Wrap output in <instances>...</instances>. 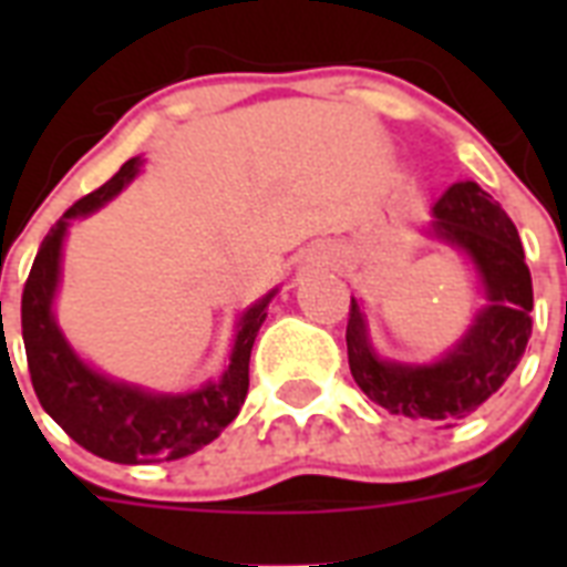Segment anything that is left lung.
Instances as JSON below:
<instances>
[{
  "mask_svg": "<svg viewBox=\"0 0 567 567\" xmlns=\"http://www.w3.org/2000/svg\"><path fill=\"white\" fill-rule=\"evenodd\" d=\"M432 238L465 252L483 282L488 306L467 332L432 364L379 359L355 297L347 320V359L355 385L396 417L453 426L497 394L533 336V279L518 229L501 203L476 182L444 190L430 223Z\"/></svg>",
  "mask_w": 567,
  "mask_h": 567,
  "instance_id": "left-lung-1",
  "label": "left lung"
}]
</instances>
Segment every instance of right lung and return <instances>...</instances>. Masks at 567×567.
I'll use <instances>...</instances> for the list:
<instances>
[{
    "label": "right lung",
    "mask_w": 567,
    "mask_h": 567,
    "mask_svg": "<svg viewBox=\"0 0 567 567\" xmlns=\"http://www.w3.org/2000/svg\"><path fill=\"white\" fill-rule=\"evenodd\" d=\"M141 171V158H128L102 188L82 196L49 229L40 244L31 274L22 288V341L34 394L61 430L91 450L93 456L144 465L162 458H182L212 444L238 417L249 388V353L267 318V297L249 306L238 320L229 368L217 382H205L188 394H158L146 388L117 382L93 371L73 353L52 315V300L61 276V247L70 220L96 212L114 199Z\"/></svg>",
    "instance_id": "right-lung-1"
}]
</instances>
